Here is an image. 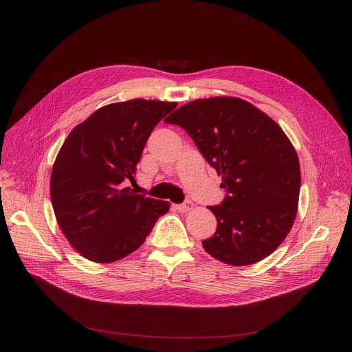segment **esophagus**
I'll return each instance as SVG.
<instances>
[{"label": "esophagus", "mask_w": 352, "mask_h": 352, "mask_svg": "<svg viewBox=\"0 0 352 352\" xmlns=\"http://www.w3.org/2000/svg\"><path fill=\"white\" fill-rule=\"evenodd\" d=\"M192 207H194V204H192V201H184L182 204H178V206H175V208L179 211V212H187V211H190V210H192Z\"/></svg>", "instance_id": "1"}]
</instances>
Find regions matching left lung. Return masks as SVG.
Here are the masks:
<instances>
[{
	"mask_svg": "<svg viewBox=\"0 0 352 352\" xmlns=\"http://www.w3.org/2000/svg\"><path fill=\"white\" fill-rule=\"evenodd\" d=\"M187 131L227 195L208 207L215 234L204 250L228 265L255 264L288 235L298 210L300 161L281 126L248 101L195 100L164 120Z\"/></svg>",
	"mask_w": 352,
	"mask_h": 352,
	"instance_id": "1",
	"label": "left lung"
}]
</instances>
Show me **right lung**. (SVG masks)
I'll use <instances>...</instances> for the list:
<instances>
[{"instance_id":"1","label":"right lung","mask_w":352,"mask_h":352,"mask_svg":"<svg viewBox=\"0 0 352 352\" xmlns=\"http://www.w3.org/2000/svg\"><path fill=\"white\" fill-rule=\"evenodd\" d=\"M177 102L105 105L72 129L55 158L50 195L69 244L87 260L114 263L142 245L170 202L135 194L137 164L155 125Z\"/></svg>"}]
</instances>
